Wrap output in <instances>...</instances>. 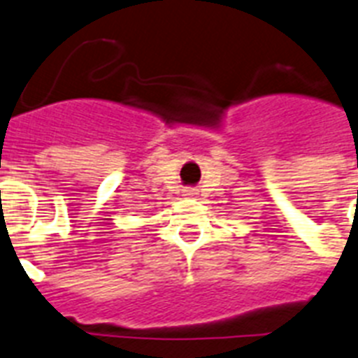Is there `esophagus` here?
I'll return each mask as SVG.
<instances>
[{
    "label": "esophagus",
    "mask_w": 358,
    "mask_h": 358,
    "mask_svg": "<svg viewBox=\"0 0 358 358\" xmlns=\"http://www.w3.org/2000/svg\"><path fill=\"white\" fill-rule=\"evenodd\" d=\"M185 194H187V196H194V194L199 193H196V189H185Z\"/></svg>",
    "instance_id": "esophagus-1"
}]
</instances>
